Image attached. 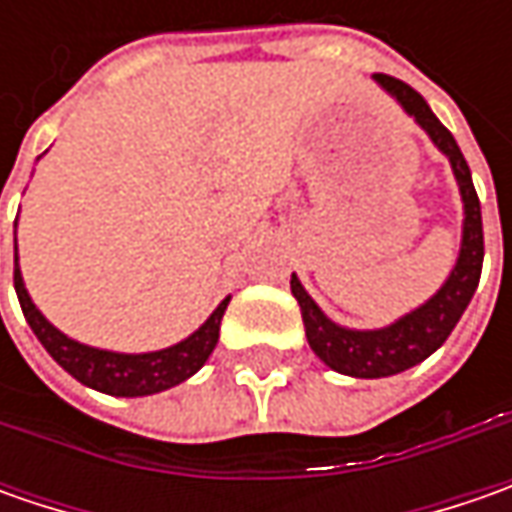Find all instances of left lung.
Returning a JSON list of instances; mask_svg holds the SVG:
<instances>
[{
	"label": "left lung",
	"mask_w": 512,
	"mask_h": 512,
	"mask_svg": "<svg viewBox=\"0 0 512 512\" xmlns=\"http://www.w3.org/2000/svg\"><path fill=\"white\" fill-rule=\"evenodd\" d=\"M373 79L390 96H396V102L427 130V136L436 142V148L450 159L459 190H462L464 236L459 262L453 267L450 279L442 285V290L427 305L407 313L396 325L382 327V330H347V327L333 325L319 310V305L307 296L302 282L296 276L290 279V290L302 307L307 342L313 347V353L330 370L344 373V376H356V379L396 376L407 367L424 362L430 353H436L447 342V336L453 333V327L459 325L462 313L470 305V299L479 287L484 262L482 205H479L473 176H470V168L464 162L453 133L433 116V110L427 108L422 93H416L407 82L396 79V76H387V73H376Z\"/></svg>",
	"instance_id": "1"
}]
</instances>
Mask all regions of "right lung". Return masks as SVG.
<instances>
[{"label":"right lung","mask_w":512,"mask_h":512,"mask_svg":"<svg viewBox=\"0 0 512 512\" xmlns=\"http://www.w3.org/2000/svg\"><path fill=\"white\" fill-rule=\"evenodd\" d=\"M13 287H16V296H19V305H22L30 330L36 333V339L53 356V362L65 367L76 382L88 384V387L99 390V393H108V396H150V393L168 390L173 384L190 379L207 362V356L213 353V347L219 342V325H222L225 307L230 302V299H225L193 336H187L185 342L173 344L168 350L110 353V350L73 342L50 325L48 319L36 310V305L30 302L28 290L22 285L19 265H13Z\"/></svg>","instance_id":"add662e5"}]
</instances>
